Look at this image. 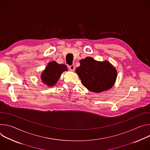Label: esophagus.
Instances as JSON below:
<instances>
[{"label": "esophagus", "instance_id": "1", "mask_svg": "<svg viewBox=\"0 0 150 150\" xmlns=\"http://www.w3.org/2000/svg\"><path fill=\"white\" fill-rule=\"evenodd\" d=\"M69 70H70V71H74V70H75V65H74V64H72V65H70V66L69 67Z\"/></svg>", "mask_w": 150, "mask_h": 150}]
</instances>
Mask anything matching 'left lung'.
I'll return each instance as SVG.
<instances>
[{
    "instance_id": "1",
    "label": "left lung",
    "mask_w": 150,
    "mask_h": 150,
    "mask_svg": "<svg viewBox=\"0 0 150 150\" xmlns=\"http://www.w3.org/2000/svg\"><path fill=\"white\" fill-rule=\"evenodd\" d=\"M76 70L83 85L93 92H101L110 89L117 77V71L108 61L99 62L91 57L80 61Z\"/></svg>"
}]
</instances>
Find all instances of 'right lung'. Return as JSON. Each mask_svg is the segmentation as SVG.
<instances>
[{
    "instance_id": "1",
    "label": "right lung",
    "mask_w": 150,
    "mask_h": 150,
    "mask_svg": "<svg viewBox=\"0 0 150 150\" xmlns=\"http://www.w3.org/2000/svg\"><path fill=\"white\" fill-rule=\"evenodd\" d=\"M67 70L64 64H58L55 61L49 62L42 74L41 79L44 83L49 86L55 85L62 73Z\"/></svg>"
}]
</instances>
